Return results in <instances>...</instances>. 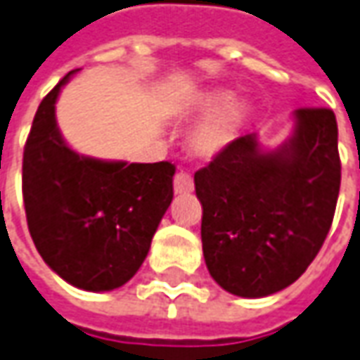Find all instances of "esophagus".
<instances>
[{
    "mask_svg": "<svg viewBox=\"0 0 360 360\" xmlns=\"http://www.w3.org/2000/svg\"><path fill=\"white\" fill-rule=\"evenodd\" d=\"M193 188H195L193 177L187 172H177V175L173 177V191L177 195H183V193H191Z\"/></svg>",
    "mask_w": 360,
    "mask_h": 360,
    "instance_id": "obj_1",
    "label": "esophagus"
}]
</instances>
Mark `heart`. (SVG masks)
I'll use <instances>...</instances> for the list:
<instances>
[{
  "mask_svg": "<svg viewBox=\"0 0 360 360\" xmlns=\"http://www.w3.org/2000/svg\"><path fill=\"white\" fill-rule=\"evenodd\" d=\"M232 95L226 91H214L205 95L198 107L202 110L222 109L214 112L212 117L200 124V128L195 134V144L200 152L205 154H214L222 150L224 146L230 144L236 136V130L240 127V120L243 117V109L240 105H230Z\"/></svg>",
  "mask_w": 360,
  "mask_h": 360,
  "instance_id": "heart-1",
  "label": "heart"
}]
</instances>
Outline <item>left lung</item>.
I'll list each match as a JSON object with an SVG mask.
<instances>
[{
    "instance_id": "8db88e82",
    "label": "left lung",
    "mask_w": 360,
    "mask_h": 360,
    "mask_svg": "<svg viewBox=\"0 0 360 360\" xmlns=\"http://www.w3.org/2000/svg\"><path fill=\"white\" fill-rule=\"evenodd\" d=\"M292 138L261 152L236 138L195 173L202 253L224 290L261 298L292 285L321 250L341 185L338 120L326 107L294 112Z\"/></svg>"
}]
</instances>
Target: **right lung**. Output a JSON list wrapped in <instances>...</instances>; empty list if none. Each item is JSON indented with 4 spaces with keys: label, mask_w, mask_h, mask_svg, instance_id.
Listing matches in <instances>:
<instances>
[{
    "label": "right lung",
    "mask_w": 360,
    "mask_h": 360,
    "mask_svg": "<svg viewBox=\"0 0 360 360\" xmlns=\"http://www.w3.org/2000/svg\"><path fill=\"white\" fill-rule=\"evenodd\" d=\"M64 75L42 99L22 152V202L40 257L66 283L112 290L136 275L173 198L172 162H101L62 140L54 105Z\"/></svg>",
    "instance_id": "add662e5"
}]
</instances>
